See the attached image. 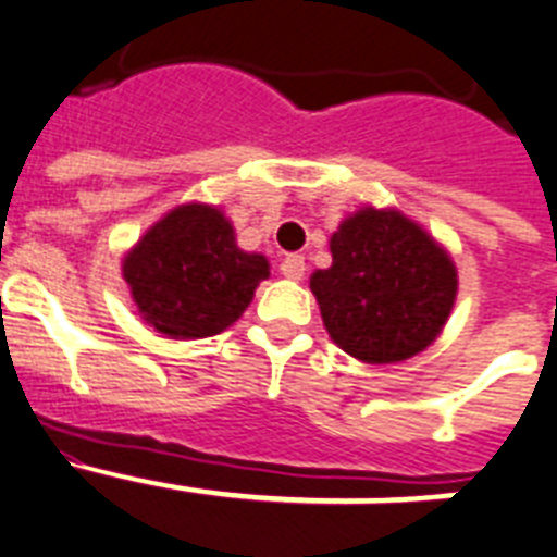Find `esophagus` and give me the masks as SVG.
<instances>
[{
    "label": "esophagus",
    "instance_id": "esophagus-1",
    "mask_svg": "<svg viewBox=\"0 0 557 557\" xmlns=\"http://www.w3.org/2000/svg\"><path fill=\"white\" fill-rule=\"evenodd\" d=\"M306 258L302 255H288V258L280 263V272H283V277L288 280H302L306 277Z\"/></svg>",
    "mask_w": 557,
    "mask_h": 557
}]
</instances>
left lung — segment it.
<instances>
[{
  "label": "left lung",
  "instance_id": "1",
  "mask_svg": "<svg viewBox=\"0 0 557 557\" xmlns=\"http://www.w3.org/2000/svg\"><path fill=\"white\" fill-rule=\"evenodd\" d=\"M331 255L311 292L342 350L393 364L432 345L457 297V269L414 221L364 207L333 232Z\"/></svg>",
  "mask_w": 557,
  "mask_h": 557
}]
</instances>
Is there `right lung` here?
<instances>
[{
  "instance_id": "1",
  "label": "right lung",
  "mask_w": 557,
  "mask_h": 557,
  "mask_svg": "<svg viewBox=\"0 0 557 557\" xmlns=\"http://www.w3.org/2000/svg\"><path fill=\"white\" fill-rule=\"evenodd\" d=\"M123 277L148 325L171 338H205L246 311L269 263L238 249L235 230L215 207L185 205L125 255Z\"/></svg>"
}]
</instances>
